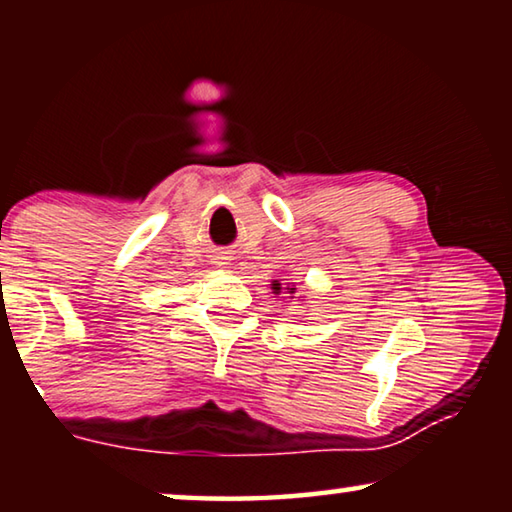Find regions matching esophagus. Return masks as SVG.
<instances>
[{
	"label": "esophagus",
	"instance_id": "obj_1",
	"mask_svg": "<svg viewBox=\"0 0 512 512\" xmlns=\"http://www.w3.org/2000/svg\"><path fill=\"white\" fill-rule=\"evenodd\" d=\"M230 259H232V253H230V250L219 248V250H216V253L212 255V264H216V266H228V264H230Z\"/></svg>",
	"mask_w": 512,
	"mask_h": 512
}]
</instances>
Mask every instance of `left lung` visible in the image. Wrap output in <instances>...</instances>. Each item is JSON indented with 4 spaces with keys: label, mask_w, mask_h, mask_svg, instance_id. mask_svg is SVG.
Instances as JSON below:
<instances>
[{
    "label": "left lung",
    "mask_w": 512,
    "mask_h": 512,
    "mask_svg": "<svg viewBox=\"0 0 512 512\" xmlns=\"http://www.w3.org/2000/svg\"><path fill=\"white\" fill-rule=\"evenodd\" d=\"M287 284H289V287H287V291H284V293H287L289 298H293V293H296V282H287ZM271 289H273V293H277V296H280V293H282V284H280V280H273Z\"/></svg>",
    "instance_id": "1"
}]
</instances>
